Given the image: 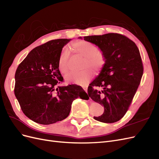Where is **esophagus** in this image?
<instances>
[{"label": "esophagus", "instance_id": "esophagus-1", "mask_svg": "<svg viewBox=\"0 0 159 159\" xmlns=\"http://www.w3.org/2000/svg\"><path fill=\"white\" fill-rule=\"evenodd\" d=\"M84 89L85 90V92H87V91H88V87H87V86H85V87H84Z\"/></svg>", "mask_w": 159, "mask_h": 159}]
</instances>
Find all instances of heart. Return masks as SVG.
I'll use <instances>...</instances> for the list:
<instances>
[{
	"instance_id": "b5f03b06",
	"label": "heart",
	"mask_w": 159,
	"mask_h": 159,
	"mask_svg": "<svg viewBox=\"0 0 159 159\" xmlns=\"http://www.w3.org/2000/svg\"><path fill=\"white\" fill-rule=\"evenodd\" d=\"M77 54L85 57L84 67H91L96 71L103 68L105 64V57L103 52L98 50L95 44L87 41L75 42L71 46ZM70 57V51L64 48L60 53L58 58V70L61 74H66L68 70V62ZM93 76V71L89 68H86L79 72H70L65 75L66 81L80 85H86Z\"/></svg>"
}]
</instances>
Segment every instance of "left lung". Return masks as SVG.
<instances>
[{
	"label": "left lung",
	"mask_w": 159,
	"mask_h": 159,
	"mask_svg": "<svg viewBox=\"0 0 159 159\" xmlns=\"http://www.w3.org/2000/svg\"><path fill=\"white\" fill-rule=\"evenodd\" d=\"M84 38L97 46L105 57L104 66L88 89L89 98L104 107L103 113L93 118L102 123L117 122L126 113L140 84L143 74L140 52L135 43L117 33Z\"/></svg>",
	"instance_id": "1"
}]
</instances>
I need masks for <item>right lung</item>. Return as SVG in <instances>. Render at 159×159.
<instances>
[{"mask_svg": "<svg viewBox=\"0 0 159 159\" xmlns=\"http://www.w3.org/2000/svg\"><path fill=\"white\" fill-rule=\"evenodd\" d=\"M70 40H53L36 47L17 68L14 94L23 113L37 123L62 121L69 115L74 100L89 99L79 85H58L64 80L58 70V58Z\"/></svg>", "mask_w": 159, "mask_h": 159, "instance_id": "add662e5", "label": "right lung"}]
</instances>
